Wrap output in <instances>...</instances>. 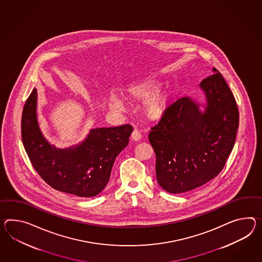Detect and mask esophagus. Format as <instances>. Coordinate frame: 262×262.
<instances>
[{
    "label": "esophagus",
    "mask_w": 262,
    "mask_h": 262,
    "mask_svg": "<svg viewBox=\"0 0 262 262\" xmlns=\"http://www.w3.org/2000/svg\"><path fill=\"white\" fill-rule=\"evenodd\" d=\"M141 137L142 136H141L140 133L137 129H134L133 134H132V139L135 141V142H137V141H140Z\"/></svg>",
    "instance_id": "1"
}]
</instances>
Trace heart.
<instances>
[{
    "label": "heart",
    "instance_id": "1",
    "mask_svg": "<svg viewBox=\"0 0 262 262\" xmlns=\"http://www.w3.org/2000/svg\"><path fill=\"white\" fill-rule=\"evenodd\" d=\"M160 88L159 81L147 79L129 85L124 91V96L130 102H144L141 112L147 121H159L166 114L170 96L168 90L160 91ZM108 105L110 108L117 112L124 108L123 101L115 95L108 97Z\"/></svg>",
    "mask_w": 262,
    "mask_h": 262
}]
</instances>
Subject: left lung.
Returning a JSON list of instances; mask_svg holds the SVG:
<instances>
[{"mask_svg": "<svg viewBox=\"0 0 262 262\" xmlns=\"http://www.w3.org/2000/svg\"><path fill=\"white\" fill-rule=\"evenodd\" d=\"M212 73L199 85L204 105L190 96L180 98L148 134L157 182L169 193L190 191L215 178L235 145L239 121L236 100L220 72L213 68Z\"/></svg>", "mask_w": 262, "mask_h": 262, "instance_id": "1", "label": "left lung"}]
</instances>
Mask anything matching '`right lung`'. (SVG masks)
Listing matches in <instances>:
<instances>
[{
    "instance_id": "1",
    "label": "right lung",
    "mask_w": 262,
    "mask_h": 262,
    "mask_svg": "<svg viewBox=\"0 0 262 262\" xmlns=\"http://www.w3.org/2000/svg\"><path fill=\"white\" fill-rule=\"evenodd\" d=\"M37 89L27 98L21 115V139L38 175L58 191L81 198L105 188L115 158L128 146L130 125L92 128L81 143L58 148L46 140L38 126Z\"/></svg>"
}]
</instances>
